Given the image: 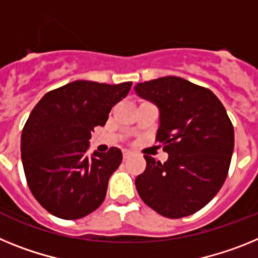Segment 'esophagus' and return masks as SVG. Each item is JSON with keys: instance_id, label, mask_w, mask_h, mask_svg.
<instances>
[{"instance_id": "esophagus-1", "label": "esophagus", "mask_w": 258, "mask_h": 258, "mask_svg": "<svg viewBox=\"0 0 258 258\" xmlns=\"http://www.w3.org/2000/svg\"><path fill=\"white\" fill-rule=\"evenodd\" d=\"M131 152L130 151H123V160H127V158H130L131 157Z\"/></svg>"}]
</instances>
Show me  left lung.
<instances>
[{
  "label": "left lung",
  "mask_w": 258,
  "mask_h": 258,
  "mask_svg": "<svg viewBox=\"0 0 258 258\" xmlns=\"http://www.w3.org/2000/svg\"><path fill=\"white\" fill-rule=\"evenodd\" d=\"M135 92L158 109L157 140L169 154L163 163L144 156L147 169L135 179L136 189L161 216H191L225 183L234 152L231 120L210 89L178 76L138 83Z\"/></svg>",
  "instance_id": "1"
}]
</instances>
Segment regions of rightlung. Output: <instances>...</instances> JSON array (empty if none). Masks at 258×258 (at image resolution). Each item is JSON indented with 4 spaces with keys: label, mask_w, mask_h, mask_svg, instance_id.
Listing matches in <instances>:
<instances>
[{
    "label": "right lung",
    "mask_w": 258,
    "mask_h": 258,
    "mask_svg": "<svg viewBox=\"0 0 258 258\" xmlns=\"http://www.w3.org/2000/svg\"><path fill=\"white\" fill-rule=\"evenodd\" d=\"M131 86L75 80L48 92L33 107L22 132V162L31 192L50 214L83 218L102 204L122 152L110 148L89 157V139Z\"/></svg>",
    "instance_id": "obj_1"
}]
</instances>
